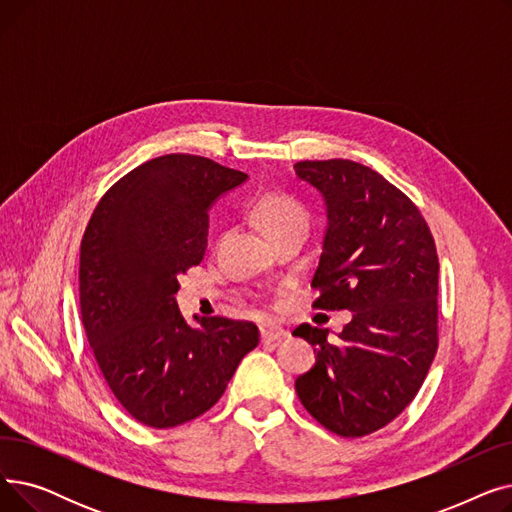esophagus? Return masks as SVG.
<instances>
[{"instance_id":"obj_1","label":"esophagus","mask_w":512,"mask_h":512,"mask_svg":"<svg viewBox=\"0 0 512 512\" xmlns=\"http://www.w3.org/2000/svg\"><path fill=\"white\" fill-rule=\"evenodd\" d=\"M259 332H261V340L263 342H276V340H280V338H284L288 334L282 326L272 324V321H267V324H263L259 328Z\"/></svg>"}]
</instances>
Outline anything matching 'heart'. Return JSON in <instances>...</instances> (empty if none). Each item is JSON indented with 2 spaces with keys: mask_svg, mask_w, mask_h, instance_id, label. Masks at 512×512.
<instances>
[{
  "mask_svg": "<svg viewBox=\"0 0 512 512\" xmlns=\"http://www.w3.org/2000/svg\"><path fill=\"white\" fill-rule=\"evenodd\" d=\"M253 218L267 240L294 228H307L305 207L286 195H265L255 203Z\"/></svg>",
  "mask_w": 512,
  "mask_h": 512,
  "instance_id": "heart-1",
  "label": "heart"
}]
</instances>
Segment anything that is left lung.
Wrapping results in <instances>:
<instances>
[{
	"mask_svg": "<svg viewBox=\"0 0 512 512\" xmlns=\"http://www.w3.org/2000/svg\"><path fill=\"white\" fill-rule=\"evenodd\" d=\"M294 172L317 188L328 215L313 307L353 313L336 342L309 324L292 332L317 353L294 388L330 432L361 438L405 411L436 357L434 236L405 193L357 161H299Z\"/></svg>",
	"mask_w": 512,
	"mask_h": 512,
	"instance_id": "1",
	"label": "left lung"
}]
</instances>
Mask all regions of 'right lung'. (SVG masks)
I'll return each mask as SVG.
<instances>
[{
  "label": "right lung",
  "instance_id": "obj_1",
  "mask_svg": "<svg viewBox=\"0 0 512 512\" xmlns=\"http://www.w3.org/2000/svg\"><path fill=\"white\" fill-rule=\"evenodd\" d=\"M249 176L199 155L145 161L97 203L80 242V315L103 378L137 421L166 429L218 402L259 344L251 321L178 311V276L207 249L209 209Z\"/></svg>",
  "mask_w": 512,
  "mask_h": 512
}]
</instances>
